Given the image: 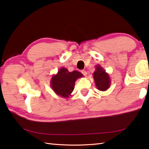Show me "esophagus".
Here are the masks:
<instances>
[{"label":"esophagus","instance_id":"1","mask_svg":"<svg viewBox=\"0 0 149 149\" xmlns=\"http://www.w3.org/2000/svg\"><path fill=\"white\" fill-rule=\"evenodd\" d=\"M81 73H82V74L84 75V76H86V75H87V72H86V71L84 70H81Z\"/></svg>","mask_w":149,"mask_h":149}]
</instances>
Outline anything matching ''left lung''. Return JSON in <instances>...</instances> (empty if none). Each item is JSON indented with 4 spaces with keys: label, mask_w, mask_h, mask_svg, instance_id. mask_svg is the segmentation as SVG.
Instances as JSON below:
<instances>
[{
    "label": "left lung",
    "mask_w": 149,
    "mask_h": 149,
    "mask_svg": "<svg viewBox=\"0 0 149 149\" xmlns=\"http://www.w3.org/2000/svg\"><path fill=\"white\" fill-rule=\"evenodd\" d=\"M94 82L97 88L100 91H106L110 88L111 81L110 75L101 65L95 66V70L93 73Z\"/></svg>",
    "instance_id": "1"
}]
</instances>
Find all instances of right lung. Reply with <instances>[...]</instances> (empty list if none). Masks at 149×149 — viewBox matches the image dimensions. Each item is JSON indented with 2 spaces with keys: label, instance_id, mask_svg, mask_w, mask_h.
<instances>
[{
  "label": "right lung",
  "instance_id": "1",
  "mask_svg": "<svg viewBox=\"0 0 149 149\" xmlns=\"http://www.w3.org/2000/svg\"><path fill=\"white\" fill-rule=\"evenodd\" d=\"M84 77L78 71L69 72L66 68H61L57 74L53 75L50 80V86L57 95L68 98L74 89L75 82L77 79Z\"/></svg>",
  "mask_w": 149,
  "mask_h": 149
}]
</instances>
